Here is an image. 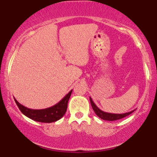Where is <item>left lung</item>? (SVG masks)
<instances>
[{
	"instance_id": "obj_1",
	"label": "left lung",
	"mask_w": 157,
	"mask_h": 157,
	"mask_svg": "<svg viewBox=\"0 0 157 157\" xmlns=\"http://www.w3.org/2000/svg\"><path fill=\"white\" fill-rule=\"evenodd\" d=\"M90 104H91V107L93 108L94 112H95L98 116L100 118L103 120H106V121H115V120H118L121 119V118H125V117L128 116V115L134 112L135 110L132 111V112H126V113H123V114H113V113H108V112H105L101 111L100 108H98L96 105L94 103V101H92V98L90 97Z\"/></svg>"
}]
</instances>
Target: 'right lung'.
I'll return each mask as SVG.
<instances>
[{
    "label": "right lung",
    "instance_id": "right-lung-1",
    "mask_svg": "<svg viewBox=\"0 0 157 157\" xmlns=\"http://www.w3.org/2000/svg\"><path fill=\"white\" fill-rule=\"evenodd\" d=\"M72 90H70L60 101L56 104L53 106L45 109H31L21 105L14 98V99L20 111L28 118L39 122L51 123L58 121L65 115L67 109V104L72 94Z\"/></svg>",
    "mask_w": 157,
    "mask_h": 157
}]
</instances>
